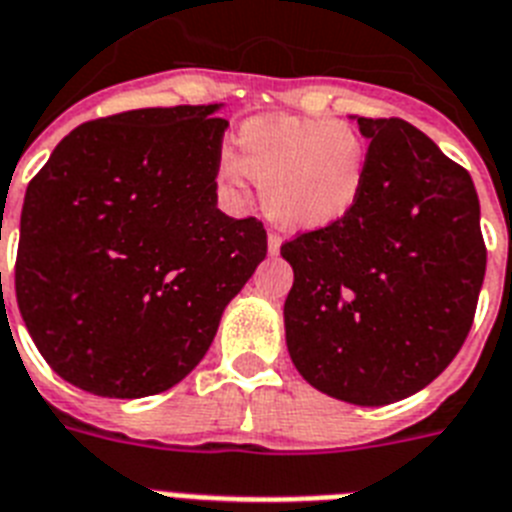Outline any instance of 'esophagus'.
<instances>
[{
    "label": "esophagus",
    "instance_id": "1",
    "mask_svg": "<svg viewBox=\"0 0 512 512\" xmlns=\"http://www.w3.org/2000/svg\"><path fill=\"white\" fill-rule=\"evenodd\" d=\"M281 252V236L268 234V255H278Z\"/></svg>",
    "mask_w": 512,
    "mask_h": 512
}]
</instances>
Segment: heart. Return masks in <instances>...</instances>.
<instances>
[{"instance_id":"1","label":"heart","mask_w":512,"mask_h":512,"mask_svg":"<svg viewBox=\"0 0 512 512\" xmlns=\"http://www.w3.org/2000/svg\"><path fill=\"white\" fill-rule=\"evenodd\" d=\"M369 145L349 122L304 117L249 119L236 132V156L218 158L221 192L244 203L260 182L263 208L289 231H325L362 203Z\"/></svg>"}]
</instances>
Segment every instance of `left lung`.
Listing matches in <instances>:
<instances>
[{
  "mask_svg": "<svg viewBox=\"0 0 512 512\" xmlns=\"http://www.w3.org/2000/svg\"><path fill=\"white\" fill-rule=\"evenodd\" d=\"M354 122L369 140L362 203L281 247L294 270L283 328L312 388L388 406L427 388L461 351L487 249L466 169L403 119Z\"/></svg>",
  "mask_w": 512,
  "mask_h": 512,
  "instance_id": "obj_1",
  "label": "left lung"
}]
</instances>
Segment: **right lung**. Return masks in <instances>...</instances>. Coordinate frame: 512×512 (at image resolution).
<instances>
[{
    "label": "right lung",
    "mask_w": 512,
    "mask_h": 512,
    "mask_svg": "<svg viewBox=\"0 0 512 512\" xmlns=\"http://www.w3.org/2000/svg\"><path fill=\"white\" fill-rule=\"evenodd\" d=\"M223 103L80 124L28 184L17 307L49 367L103 398L174 388L265 260L255 218L218 210Z\"/></svg>",
    "instance_id": "add662e5"
}]
</instances>
